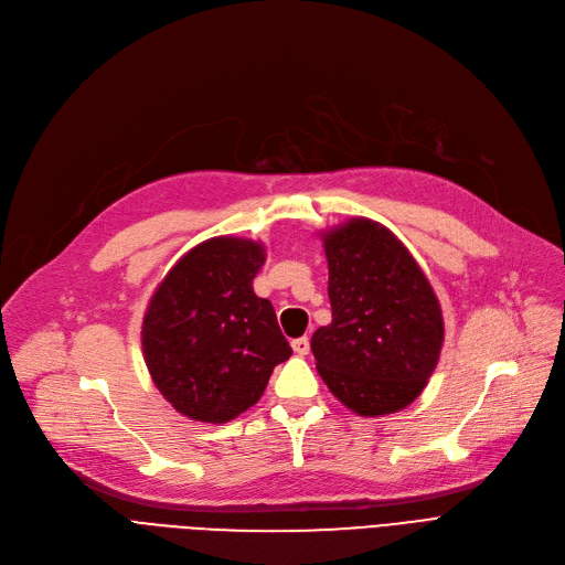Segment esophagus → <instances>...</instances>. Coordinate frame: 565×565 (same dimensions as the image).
Wrapping results in <instances>:
<instances>
[{
	"instance_id": "34e87169",
	"label": "esophagus",
	"mask_w": 565,
	"mask_h": 565,
	"mask_svg": "<svg viewBox=\"0 0 565 565\" xmlns=\"http://www.w3.org/2000/svg\"><path fill=\"white\" fill-rule=\"evenodd\" d=\"M292 350L298 352V354H307V352H309V339H307V337L295 339V341H292Z\"/></svg>"
}]
</instances>
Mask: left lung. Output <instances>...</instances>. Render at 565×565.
Listing matches in <instances>:
<instances>
[{
  "instance_id": "8db88e82",
  "label": "left lung",
  "mask_w": 565,
  "mask_h": 565,
  "mask_svg": "<svg viewBox=\"0 0 565 565\" xmlns=\"http://www.w3.org/2000/svg\"><path fill=\"white\" fill-rule=\"evenodd\" d=\"M332 322L311 352L330 392L360 417L407 407L433 375L444 341L437 295L407 247L354 217L322 233Z\"/></svg>"
}]
</instances>
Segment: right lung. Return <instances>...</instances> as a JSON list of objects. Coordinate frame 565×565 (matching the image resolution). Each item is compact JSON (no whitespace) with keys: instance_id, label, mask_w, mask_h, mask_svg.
Returning a JSON list of instances; mask_svg holds the SVG:
<instances>
[{"instance_id":"right-lung-1","label":"right lung","mask_w":565,"mask_h":565,"mask_svg":"<svg viewBox=\"0 0 565 565\" xmlns=\"http://www.w3.org/2000/svg\"><path fill=\"white\" fill-rule=\"evenodd\" d=\"M263 263L260 243L211 237L171 267L148 302L141 324L148 373L194 422L235 419L292 354L270 300L252 288Z\"/></svg>"}]
</instances>
